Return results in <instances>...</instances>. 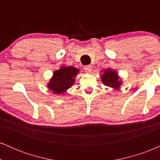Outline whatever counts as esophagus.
Here are the masks:
<instances>
[{"label": "esophagus", "instance_id": "1", "mask_svg": "<svg viewBox=\"0 0 160 160\" xmlns=\"http://www.w3.org/2000/svg\"><path fill=\"white\" fill-rule=\"evenodd\" d=\"M84 70H85V71L86 73H89H89L92 72V68L91 65H87L84 68Z\"/></svg>", "mask_w": 160, "mask_h": 160}]
</instances>
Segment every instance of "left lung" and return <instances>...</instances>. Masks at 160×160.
Here are the masks:
<instances>
[{
    "label": "left lung",
    "mask_w": 160,
    "mask_h": 160,
    "mask_svg": "<svg viewBox=\"0 0 160 160\" xmlns=\"http://www.w3.org/2000/svg\"><path fill=\"white\" fill-rule=\"evenodd\" d=\"M102 72L101 79L104 86L111 87L114 90L120 89L123 82L116 70L108 68L107 69H104V71H102Z\"/></svg>",
    "instance_id": "obj_1"
}]
</instances>
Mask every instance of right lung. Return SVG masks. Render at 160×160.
Segmentation results:
<instances>
[{"label":"right lung","mask_w":160,"mask_h":160,"mask_svg":"<svg viewBox=\"0 0 160 160\" xmlns=\"http://www.w3.org/2000/svg\"><path fill=\"white\" fill-rule=\"evenodd\" d=\"M80 70L73 66L62 65L53 72L47 82V87L56 95H64L75 82V78Z\"/></svg>","instance_id":"1"}]
</instances>
